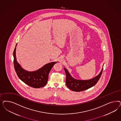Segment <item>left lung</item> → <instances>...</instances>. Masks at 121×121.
I'll return each mask as SVG.
<instances>
[{
  "mask_svg": "<svg viewBox=\"0 0 121 121\" xmlns=\"http://www.w3.org/2000/svg\"><path fill=\"white\" fill-rule=\"evenodd\" d=\"M103 69L102 68L99 74L94 78L89 80H78L73 78L66 69L64 68L66 77V86L70 90L75 92H80L87 90L97 84L101 76Z\"/></svg>",
  "mask_w": 121,
  "mask_h": 121,
  "instance_id": "obj_1",
  "label": "left lung"
}]
</instances>
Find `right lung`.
<instances>
[{
	"label": "right lung",
	"mask_w": 121,
	"mask_h": 121,
	"mask_svg": "<svg viewBox=\"0 0 121 121\" xmlns=\"http://www.w3.org/2000/svg\"><path fill=\"white\" fill-rule=\"evenodd\" d=\"M17 44H16V46ZM16 48L13 52L14 65L16 73L19 78L28 86L34 88H39L47 84L48 74L56 62L49 63L38 70L28 72L24 70L17 62L16 56Z\"/></svg>",
	"instance_id": "1"
}]
</instances>
